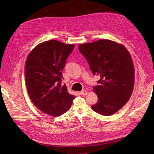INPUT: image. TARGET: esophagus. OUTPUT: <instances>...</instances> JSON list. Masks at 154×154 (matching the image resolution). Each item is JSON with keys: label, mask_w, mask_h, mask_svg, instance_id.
Here are the masks:
<instances>
[{"label": "esophagus", "mask_w": 154, "mask_h": 154, "mask_svg": "<svg viewBox=\"0 0 154 154\" xmlns=\"http://www.w3.org/2000/svg\"><path fill=\"white\" fill-rule=\"evenodd\" d=\"M79 94H80V95H82V96H85V95H86V94H87V91H86V90H82V91L79 92Z\"/></svg>", "instance_id": "obj_1"}]
</instances>
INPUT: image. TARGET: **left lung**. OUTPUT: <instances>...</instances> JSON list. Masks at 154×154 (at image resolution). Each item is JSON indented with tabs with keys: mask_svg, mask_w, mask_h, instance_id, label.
Instances as JSON below:
<instances>
[{
	"mask_svg": "<svg viewBox=\"0 0 154 154\" xmlns=\"http://www.w3.org/2000/svg\"><path fill=\"white\" fill-rule=\"evenodd\" d=\"M78 48L93 74L100 77L93 87L98 101L92 109L103 116L115 114L128 101L134 90V68L129 52L108 39L82 44Z\"/></svg>",
	"mask_w": 154,
	"mask_h": 154,
	"instance_id": "left-lung-1",
	"label": "left lung"
}]
</instances>
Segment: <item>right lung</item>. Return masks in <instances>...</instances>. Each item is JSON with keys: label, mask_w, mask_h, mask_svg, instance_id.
<instances>
[{"label": "right lung", "mask_w": 154, "mask_h": 154, "mask_svg": "<svg viewBox=\"0 0 154 154\" xmlns=\"http://www.w3.org/2000/svg\"><path fill=\"white\" fill-rule=\"evenodd\" d=\"M74 48V45L52 39L36 46L27 57L25 77L29 97L48 115L60 116L68 112L75 98L61 85L62 71Z\"/></svg>", "instance_id": "obj_1"}]
</instances>
